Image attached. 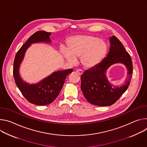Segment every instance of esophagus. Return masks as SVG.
<instances>
[{
    "label": "esophagus",
    "mask_w": 147,
    "mask_h": 147,
    "mask_svg": "<svg viewBox=\"0 0 147 147\" xmlns=\"http://www.w3.org/2000/svg\"><path fill=\"white\" fill-rule=\"evenodd\" d=\"M76 72L79 75H82V74H83V73H84V72L82 71V70H77L76 71Z\"/></svg>",
    "instance_id": "34e87169"
}]
</instances>
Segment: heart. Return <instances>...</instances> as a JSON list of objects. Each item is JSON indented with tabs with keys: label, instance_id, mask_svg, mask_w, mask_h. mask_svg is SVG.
I'll return each mask as SVG.
<instances>
[{
	"label": "heart",
	"instance_id": "heart-1",
	"mask_svg": "<svg viewBox=\"0 0 147 147\" xmlns=\"http://www.w3.org/2000/svg\"><path fill=\"white\" fill-rule=\"evenodd\" d=\"M67 50L61 49L63 57L71 63L80 58V63L86 69H92L99 65L108 52L105 41L94 36L79 35L73 36L67 41Z\"/></svg>",
	"mask_w": 147,
	"mask_h": 147
}]
</instances>
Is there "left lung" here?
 <instances>
[{"instance_id":"obj_1","label":"left lung","mask_w":147,"mask_h":147,"mask_svg":"<svg viewBox=\"0 0 147 147\" xmlns=\"http://www.w3.org/2000/svg\"><path fill=\"white\" fill-rule=\"evenodd\" d=\"M109 52L102 62L96 67L86 70L80 76L84 95L91 104L108 106L115 103L127 89L133 75V62L122 43L115 36L110 38ZM121 63L128 70V79L120 87L113 86L106 76V71L111 65Z\"/></svg>"}]
</instances>
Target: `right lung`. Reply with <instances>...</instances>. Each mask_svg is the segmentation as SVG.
I'll list each match as a JSON object with an SVG mask.
<instances>
[{
  "instance_id": "1",
  "label": "right lung",
  "mask_w": 147,
  "mask_h": 147,
  "mask_svg": "<svg viewBox=\"0 0 147 147\" xmlns=\"http://www.w3.org/2000/svg\"><path fill=\"white\" fill-rule=\"evenodd\" d=\"M51 34V32L44 31L36 32L20 48L14 61L13 76L16 85L30 103L39 106L47 105L54 102L61 90L67 75L73 71L72 69H69L54 72L35 84H29L23 82V80L20 78V65L27 48L32 43L51 42L50 38Z\"/></svg>"
}]
</instances>
